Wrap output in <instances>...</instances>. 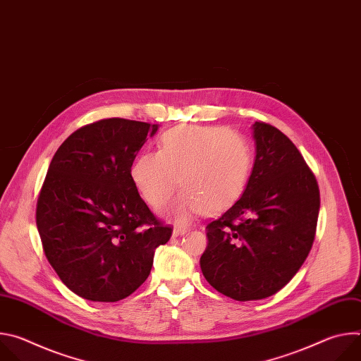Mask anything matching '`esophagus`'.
Wrapping results in <instances>:
<instances>
[{"instance_id": "1", "label": "esophagus", "mask_w": 361, "mask_h": 361, "mask_svg": "<svg viewBox=\"0 0 361 361\" xmlns=\"http://www.w3.org/2000/svg\"><path fill=\"white\" fill-rule=\"evenodd\" d=\"M185 233V230L184 228H178V227H176L174 230H173V235L174 237H178V235H181V234H184Z\"/></svg>"}]
</instances>
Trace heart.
Segmentation results:
<instances>
[{
	"instance_id": "b5f03b06",
	"label": "heart",
	"mask_w": 361,
	"mask_h": 361,
	"mask_svg": "<svg viewBox=\"0 0 361 361\" xmlns=\"http://www.w3.org/2000/svg\"><path fill=\"white\" fill-rule=\"evenodd\" d=\"M252 167L254 148L244 135L226 127L180 126L161 135L159 152L140 154L131 180L152 209L164 207L180 185L184 191L167 214L188 224L202 212L219 214L233 207Z\"/></svg>"
}]
</instances>
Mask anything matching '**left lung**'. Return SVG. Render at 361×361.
Returning a JSON list of instances; mask_svg holds the SVG:
<instances>
[{
	"label": "left lung",
	"instance_id": "8db88e82",
	"mask_svg": "<svg viewBox=\"0 0 361 361\" xmlns=\"http://www.w3.org/2000/svg\"><path fill=\"white\" fill-rule=\"evenodd\" d=\"M255 160L241 198L205 227L201 271L237 301L281 290L312 250L319 210L317 180L291 140L263 121L252 124Z\"/></svg>",
	"mask_w": 361,
	"mask_h": 361
}]
</instances>
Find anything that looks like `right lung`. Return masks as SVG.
I'll list each match as a JSON object with an SVG mask.
<instances>
[{"label":"right lung","mask_w":361,"mask_h":361,"mask_svg":"<svg viewBox=\"0 0 361 361\" xmlns=\"http://www.w3.org/2000/svg\"><path fill=\"white\" fill-rule=\"evenodd\" d=\"M157 124L107 118L74 131L49 163L37 201L48 263L77 295L114 302L149 276L173 228L140 197L131 166Z\"/></svg>","instance_id":"add662e5"}]
</instances>
